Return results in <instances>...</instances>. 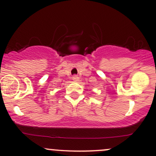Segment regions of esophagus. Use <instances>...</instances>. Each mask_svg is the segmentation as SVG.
<instances>
[{"label":"esophagus","mask_w":156,"mask_h":156,"mask_svg":"<svg viewBox=\"0 0 156 156\" xmlns=\"http://www.w3.org/2000/svg\"><path fill=\"white\" fill-rule=\"evenodd\" d=\"M73 80L74 81H78V80H79V78L77 76H74L73 77Z\"/></svg>","instance_id":"34e87169"}]
</instances>
